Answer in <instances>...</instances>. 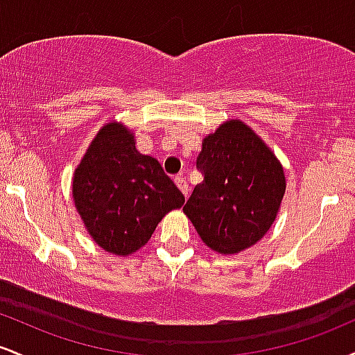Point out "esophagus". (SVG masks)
Returning a JSON list of instances; mask_svg holds the SVG:
<instances>
[{
  "instance_id": "34e87169",
  "label": "esophagus",
  "mask_w": 355,
  "mask_h": 355,
  "mask_svg": "<svg viewBox=\"0 0 355 355\" xmlns=\"http://www.w3.org/2000/svg\"><path fill=\"white\" fill-rule=\"evenodd\" d=\"M175 183H177L178 189H180L182 193L187 197V195H189V191H190V187H189V183H187L185 178H183V175H177V177H175Z\"/></svg>"
}]
</instances>
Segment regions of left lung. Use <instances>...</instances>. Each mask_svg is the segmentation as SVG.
I'll return each instance as SVG.
<instances>
[{"label": "left lung", "mask_w": 355, "mask_h": 355, "mask_svg": "<svg viewBox=\"0 0 355 355\" xmlns=\"http://www.w3.org/2000/svg\"><path fill=\"white\" fill-rule=\"evenodd\" d=\"M203 173L183 207L207 247L234 255L255 245L275 222L285 193L284 166L242 120L223 121L202 141Z\"/></svg>", "instance_id": "left-lung-1"}]
</instances>
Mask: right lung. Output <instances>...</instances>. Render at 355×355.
<instances>
[{
  "instance_id": "1",
  "label": "right lung",
  "mask_w": 355,
  "mask_h": 355,
  "mask_svg": "<svg viewBox=\"0 0 355 355\" xmlns=\"http://www.w3.org/2000/svg\"><path fill=\"white\" fill-rule=\"evenodd\" d=\"M135 135L121 121L98 130L73 173V202L96 245L132 255L148 242L168 211L185 197L158 164L137 150Z\"/></svg>"
}]
</instances>
